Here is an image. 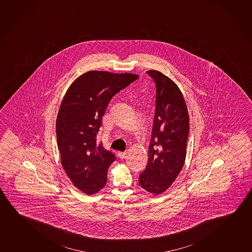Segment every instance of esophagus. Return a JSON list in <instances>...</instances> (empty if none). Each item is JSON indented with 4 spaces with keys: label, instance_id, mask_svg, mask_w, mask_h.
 <instances>
[{
    "label": "esophagus",
    "instance_id": "34e87169",
    "mask_svg": "<svg viewBox=\"0 0 252 252\" xmlns=\"http://www.w3.org/2000/svg\"><path fill=\"white\" fill-rule=\"evenodd\" d=\"M126 155H127L126 153H119V154H118V157L121 158V159H124V158H126Z\"/></svg>",
    "mask_w": 252,
    "mask_h": 252
}]
</instances>
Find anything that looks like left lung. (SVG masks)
Instances as JSON below:
<instances>
[{
	"mask_svg": "<svg viewBox=\"0 0 252 252\" xmlns=\"http://www.w3.org/2000/svg\"><path fill=\"white\" fill-rule=\"evenodd\" d=\"M147 73L156 85V109L148 163L139 182L146 191L158 195L172 186L185 164L189 115L179 87L158 71Z\"/></svg>",
	"mask_w": 252,
	"mask_h": 252,
	"instance_id": "8db88e82",
	"label": "left lung"
}]
</instances>
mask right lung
<instances>
[{"instance_id":"right-lung-1","label":"right lung","mask_w":252,"mask_h":252,"mask_svg":"<svg viewBox=\"0 0 252 252\" xmlns=\"http://www.w3.org/2000/svg\"><path fill=\"white\" fill-rule=\"evenodd\" d=\"M139 78L132 73L90 71L78 77L62 99L56 120L61 162L66 175L88 195L106 186L116 156L97 142L110 100Z\"/></svg>"}]
</instances>
